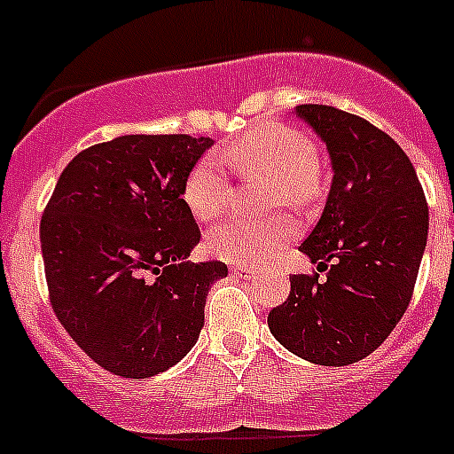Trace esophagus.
<instances>
[{
    "mask_svg": "<svg viewBox=\"0 0 454 454\" xmlns=\"http://www.w3.org/2000/svg\"><path fill=\"white\" fill-rule=\"evenodd\" d=\"M231 272H234V275H239V277H252V275H254V268H250V266H231Z\"/></svg>",
    "mask_w": 454,
    "mask_h": 454,
    "instance_id": "obj_1",
    "label": "esophagus"
}]
</instances>
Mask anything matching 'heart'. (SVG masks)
<instances>
[{
    "label": "heart",
    "instance_id": "b5f03b06",
    "mask_svg": "<svg viewBox=\"0 0 454 454\" xmlns=\"http://www.w3.org/2000/svg\"><path fill=\"white\" fill-rule=\"evenodd\" d=\"M243 177H275L272 204H307L318 192V150L302 131L282 122H266L240 136L220 152V159L204 156L184 186V202L202 223L230 211L231 182L223 163ZM295 231L288 218H236L208 234V250L231 263H259L284 247Z\"/></svg>",
    "mask_w": 454,
    "mask_h": 454
}]
</instances>
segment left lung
Masks as SVG:
<instances>
[{
    "mask_svg": "<svg viewBox=\"0 0 454 454\" xmlns=\"http://www.w3.org/2000/svg\"><path fill=\"white\" fill-rule=\"evenodd\" d=\"M332 161L323 215L300 252L327 270L293 275L268 327L288 352L348 366L377 348L407 311L427 243V202L403 147L359 115L325 104L295 106Z\"/></svg>",
    "mask_w": 454,
    "mask_h": 454,
    "instance_id": "left-lung-1",
    "label": "left lung"
}]
</instances>
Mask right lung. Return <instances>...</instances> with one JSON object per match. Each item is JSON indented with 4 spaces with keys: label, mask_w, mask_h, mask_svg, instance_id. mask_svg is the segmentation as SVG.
Returning a JSON list of instances; mask_svg holds the SVG:
<instances>
[{
    "label": "right lung",
    "mask_w": 454,
    "mask_h": 454,
    "mask_svg": "<svg viewBox=\"0 0 454 454\" xmlns=\"http://www.w3.org/2000/svg\"><path fill=\"white\" fill-rule=\"evenodd\" d=\"M211 138L120 136L79 152L40 220L56 318L104 371L145 380L198 343L223 262H188L200 227L184 186Z\"/></svg>",
    "instance_id": "1"
}]
</instances>
